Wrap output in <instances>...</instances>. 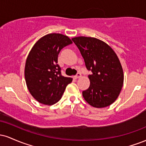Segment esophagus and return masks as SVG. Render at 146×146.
Instances as JSON below:
<instances>
[{
	"mask_svg": "<svg viewBox=\"0 0 146 146\" xmlns=\"http://www.w3.org/2000/svg\"><path fill=\"white\" fill-rule=\"evenodd\" d=\"M81 76H82V74H81V73H80V72H78V73H77V74L75 75V79L80 78V77H81Z\"/></svg>",
	"mask_w": 146,
	"mask_h": 146,
	"instance_id": "1",
	"label": "esophagus"
}]
</instances>
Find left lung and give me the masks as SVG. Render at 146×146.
Here are the masks:
<instances>
[{
  "instance_id": "obj_1",
  "label": "left lung",
  "mask_w": 146,
  "mask_h": 146,
  "mask_svg": "<svg viewBox=\"0 0 146 146\" xmlns=\"http://www.w3.org/2000/svg\"><path fill=\"white\" fill-rule=\"evenodd\" d=\"M72 40L80 50L88 75L89 88L82 92L84 100L95 108L110 106L118 98L123 83L121 65L115 51L104 42L90 37Z\"/></svg>"
}]
</instances>
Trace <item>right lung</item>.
I'll use <instances>...</instances> for the list:
<instances>
[{"instance_id":"add662e5","label":"right lung","mask_w":146,"mask_h":146,"mask_svg":"<svg viewBox=\"0 0 146 146\" xmlns=\"http://www.w3.org/2000/svg\"><path fill=\"white\" fill-rule=\"evenodd\" d=\"M72 44L68 37L50 33L41 38L29 52L25 78L31 95L40 103L53 105L61 99L72 78L62 75L58 64L62 48Z\"/></svg>"}]
</instances>
